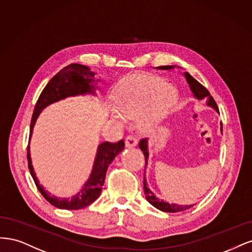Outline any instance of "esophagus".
I'll return each instance as SVG.
<instances>
[{"label": "esophagus", "mask_w": 252, "mask_h": 252, "mask_svg": "<svg viewBox=\"0 0 252 252\" xmlns=\"http://www.w3.org/2000/svg\"><path fill=\"white\" fill-rule=\"evenodd\" d=\"M125 143H126V148H134V147H136V145H137V139L133 135H128L126 138Z\"/></svg>", "instance_id": "esophagus-1"}]
</instances>
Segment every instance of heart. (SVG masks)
<instances>
[{
    "label": "heart",
    "mask_w": 252,
    "mask_h": 252,
    "mask_svg": "<svg viewBox=\"0 0 252 252\" xmlns=\"http://www.w3.org/2000/svg\"><path fill=\"white\" fill-rule=\"evenodd\" d=\"M112 99L116 110L111 116L123 123L124 117L138 118L143 132H154L169 115L178 99L175 89L159 79L131 76L113 90Z\"/></svg>",
    "instance_id": "heart-1"
}]
</instances>
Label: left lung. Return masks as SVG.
<instances>
[{"mask_svg":"<svg viewBox=\"0 0 252 252\" xmlns=\"http://www.w3.org/2000/svg\"><path fill=\"white\" fill-rule=\"evenodd\" d=\"M174 66H160L157 69H161V70H169V69H173ZM184 76L186 78V82L189 85L190 90L193 94V96L196 97L197 99H206L207 100V105L209 107L214 108L218 113H219V109H218V105L215 101V99L213 98V96L210 95V93L208 92L207 89L202 86L198 80L194 79L189 72H185L184 73ZM223 131V126L221 124V132ZM139 149L143 152V155L145 158V167L148 165V159H149V148H148V139L147 138H144V139H141L139 142ZM143 189H144V194H145V198L147 200L151 203V204L158 208L159 210H162V212L164 213H178V212H183V210H186L190 208L193 205H178V204H169L167 202H164L163 200H160L158 199L155 193H154L148 186V182H147V178H145V170H144V175H143Z\"/></svg>","mask_w":252,"mask_h":252,"instance_id":"1","label":"left lung"}]
</instances>
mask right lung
<instances>
[{
    "mask_svg": "<svg viewBox=\"0 0 252 252\" xmlns=\"http://www.w3.org/2000/svg\"><path fill=\"white\" fill-rule=\"evenodd\" d=\"M95 73L90 70V68L79 63H71L69 66L64 67L61 70L58 74L54 75L50 82L47 84L44 90L40 93L36 104L34 107L33 114H32L31 124H30V135L29 142L27 147V160L30 174L33 178L34 183L36 185L39 192L43 197L52 204L53 206L61 209H82L90 205L97 198L100 196L102 190V186L105 179V174L109 165L112 161L124 150L125 142L120 140L115 143L102 142L97 148V153L94 160V165L92 172L88 181L84 184L83 189L77 192L75 196L69 198H58L51 196L47 190L44 189L42 185H39L33 166L31 164L30 158V148L29 143L33 132V127L36 123V119L48 105L56 102L59 100L67 98L69 96L92 94L95 95L96 87L94 86L95 82L99 79H94Z\"/></svg>",
    "mask_w": 252,
    "mask_h": 252,
    "instance_id": "1",
    "label": "right lung"
}]
</instances>
